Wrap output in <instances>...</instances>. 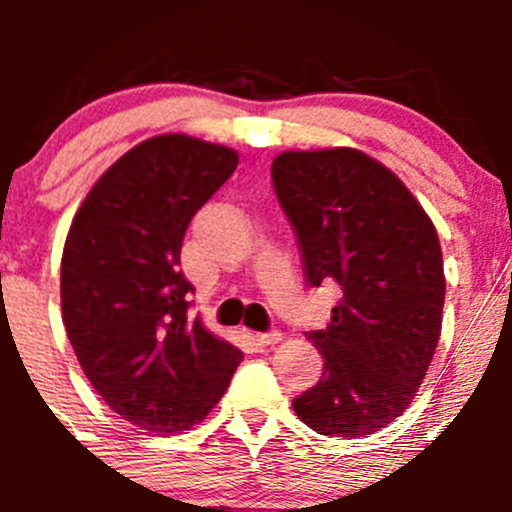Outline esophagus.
Instances as JSON below:
<instances>
[{"instance_id":"obj_1","label":"esophagus","mask_w":512,"mask_h":512,"mask_svg":"<svg viewBox=\"0 0 512 512\" xmlns=\"http://www.w3.org/2000/svg\"><path fill=\"white\" fill-rule=\"evenodd\" d=\"M255 339H257V344H262V347H272V344L282 342V334L277 332V329H272V332H260V334H255Z\"/></svg>"}]
</instances>
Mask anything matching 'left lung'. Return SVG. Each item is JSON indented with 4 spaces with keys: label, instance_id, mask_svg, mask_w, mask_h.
<instances>
[{
    "label": "left lung",
    "instance_id": "1",
    "mask_svg": "<svg viewBox=\"0 0 512 512\" xmlns=\"http://www.w3.org/2000/svg\"><path fill=\"white\" fill-rule=\"evenodd\" d=\"M272 183L309 285L342 287L327 329L307 332L324 356L322 379L292 409L322 436H371L409 409L436 354L446 299L436 227L386 165L356 148L280 153Z\"/></svg>",
    "mask_w": 512,
    "mask_h": 512
}]
</instances>
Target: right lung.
I'll return each instance as SVG.
<instances>
[{
	"label": "right lung",
	"mask_w": 512,
	"mask_h": 512,
	"mask_svg": "<svg viewBox=\"0 0 512 512\" xmlns=\"http://www.w3.org/2000/svg\"><path fill=\"white\" fill-rule=\"evenodd\" d=\"M237 153L185 133L148 138L89 190L61 257V314L86 379L151 433L188 431L223 399L242 352L188 317L180 247Z\"/></svg>",
	"instance_id": "1"
}]
</instances>
